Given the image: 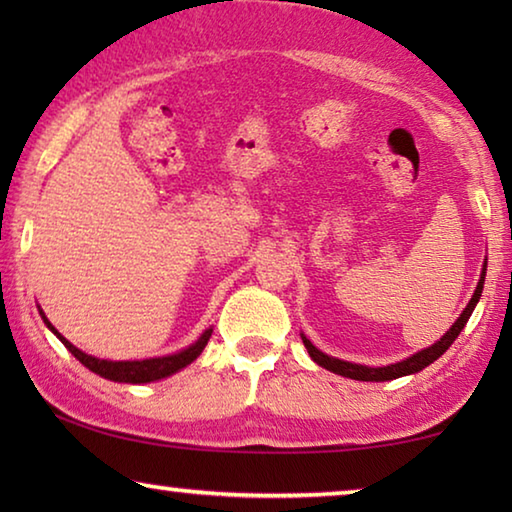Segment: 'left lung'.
<instances>
[{
	"mask_svg": "<svg viewBox=\"0 0 512 512\" xmlns=\"http://www.w3.org/2000/svg\"><path fill=\"white\" fill-rule=\"evenodd\" d=\"M485 268H488V262H483L481 277H479V282H476L474 296L470 298V302H467V307L463 309V314L456 318V323L447 329L443 339L436 341L433 345H429V348H424L420 352L411 354L409 359H402V361H397V363H388V366H381V368H370V366H361V363H352V361H343V359L329 357V354L320 352L316 345L307 339L305 334H300L302 336V343H305L309 357L314 359L320 368H325V370L334 372V375H341V377H350V379H357V381H391V379H397V377L415 375V372H420L422 368H427L429 363H433L438 357H443V354L449 350V345H452L458 339V334L463 332L465 323H467V320H470L472 311L476 307V302H479L481 293H483Z\"/></svg>",
	"mask_w": 512,
	"mask_h": 512,
	"instance_id": "left-lung-1",
	"label": "left lung"
}]
</instances>
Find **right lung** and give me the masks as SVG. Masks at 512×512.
<instances>
[{"instance_id":"obj_1","label":"right lung","mask_w":512,"mask_h":512,"mask_svg":"<svg viewBox=\"0 0 512 512\" xmlns=\"http://www.w3.org/2000/svg\"><path fill=\"white\" fill-rule=\"evenodd\" d=\"M40 316L45 320V325L54 332L60 343L79 359L85 368L92 370L94 375H99L103 379L110 381H119V384H149V381H158L164 377H171L173 372L187 368L189 363L198 359V354L205 350L207 341L212 336V327L205 329V332L198 336V341H194L189 348L167 354V357H153V359H140V361H108V359H99L92 357V354H85L83 350L76 348V345L69 343L58 329L49 323V318L45 316V311L40 309Z\"/></svg>"}]
</instances>
